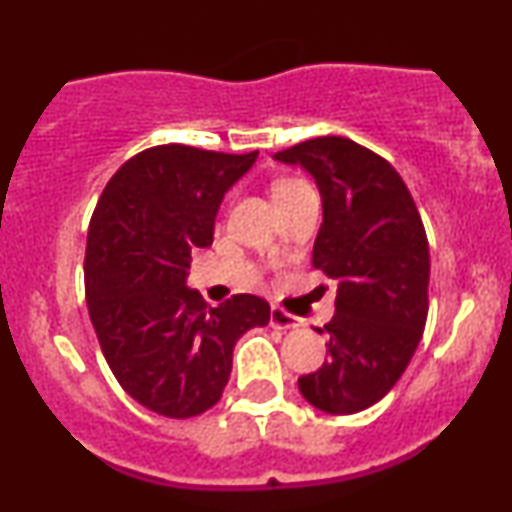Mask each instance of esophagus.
<instances>
[{"mask_svg":"<svg viewBox=\"0 0 512 512\" xmlns=\"http://www.w3.org/2000/svg\"><path fill=\"white\" fill-rule=\"evenodd\" d=\"M269 325L276 327V330H296V327H301L303 322L298 320L296 315L286 313V310L279 308V305H272V310H269Z\"/></svg>","mask_w":512,"mask_h":512,"instance_id":"1","label":"esophagus"}]
</instances>
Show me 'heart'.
<instances>
[{"mask_svg":"<svg viewBox=\"0 0 512 512\" xmlns=\"http://www.w3.org/2000/svg\"><path fill=\"white\" fill-rule=\"evenodd\" d=\"M308 190V182L298 180V178H281L276 180L272 185V197L276 204L286 202V199H291L293 195H298V192Z\"/></svg>","mask_w":512,"mask_h":512,"instance_id":"obj_1","label":"heart"}]
</instances>
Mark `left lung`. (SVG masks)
I'll use <instances>...</instances> for the list:
<instances>
[{
	"instance_id": "obj_1",
	"label": "left lung",
	"mask_w": 512,
	"mask_h": 512,
	"mask_svg": "<svg viewBox=\"0 0 512 512\" xmlns=\"http://www.w3.org/2000/svg\"><path fill=\"white\" fill-rule=\"evenodd\" d=\"M274 158L303 166L320 187L313 267L337 284L330 358L298 378V390L327 414H356L395 387L424 334V221L392 163L351 139H305Z\"/></svg>"
}]
</instances>
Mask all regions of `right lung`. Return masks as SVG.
<instances>
[{
	"label": "right lung",
	"instance_id": "1",
	"mask_svg": "<svg viewBox=\"0 0 512 512\" xmlns=\"http://www.w3.org/2000/svg\"><path fill=\"white\" fill-rule=\"evenodd\" d=\"M255 158L151 146L117 168L88 223L84 284L98 344L122 390L168 419L214 407L240 334L269 322L260 296L207 308L185 286L192 250L211 245L223 195Z\"/></svg>",
	"mask_w": 512,
	"mask_h": 512
}]
</instances>
